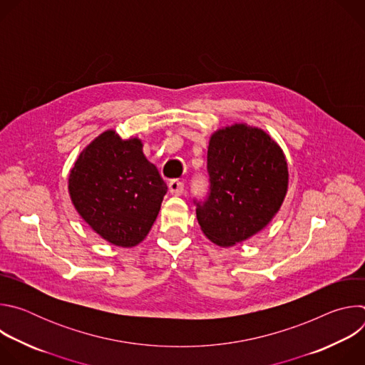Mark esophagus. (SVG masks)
Returning <instances> with one entry per match:
<instances>
[{
	"label": "esophagus",
	"instance_id": "34e87169",
	"mask_svg": "<svg viewBox=\"0 0 365 365\" xmlns=\"http://www.w3.org/2000/svg\"><path fill=\"white\" fill-rule=\"evenodd\" d=\"M169 192H170L172 195H176V196L182 195V193L185 192V183H183L182 180H178V179L170 180V182H169Z\"/></svg>",
	"mask_w": 365,
	"mask_h": 365
}]
</instances>
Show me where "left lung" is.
Masks as SVG:
<instances>
[{
  "instance_id": "1",
  "label": "left lung",
  "mask_w": 365,
  "mask_h": 365,
  "mask_svg": "<svg viewBox=\"0 0 365 365\" xmlns=\"http://www.w3.org/2000/svg\"><path fill=\"white\" fill-rule=\"evenodd\" d=\"M210 187L193 197L196 218L212 242L230 247L263 230L287 190L280 147L259 128L235 124L217 131L206 158Z\"/></svg>"
}]
</instances>
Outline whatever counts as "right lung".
<instances>
[{"label":"right lung","instance_id":"1","mask_svg":"<svg viewBox=\"0 0 365 365\" xmlns=\"http://www.w3.org/2000/svg\"><path fill=\"white\" fill-rule=\"evenodd\" d=\"M69 192L79 215L103 240L133 247L158 218L168 186L143 153L138 138L115 131L95 138L69 176Z\"/></svg>","mask_w":365,"mask_h":365}]
</instances>
